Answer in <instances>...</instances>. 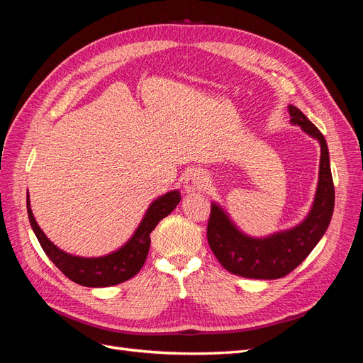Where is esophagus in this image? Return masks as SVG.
<instances>
[{
	"mask_svg": "<svg viewBox=\"0 0 363 363\" xmlns=\"http://www.w3.org/2000/svg\"><path fill=\"white\" fill-rule=\"evenodd\" d=\"M206 175L200 171H191L184 175L183 179V188H184V192L186 194H192V192H196V191H201L204 186L207 184L206 183Z\"/></svg>",
	"mask_w": 363,
	"mask_h": 363,
	"instance_id": "esophagus-1",
	"label": "esophagus"
}]
</instances>
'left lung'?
<instances>
[{"label": "left lung", "instance_id": "obj_1", "mask_svg": "<svg viewBox=\"0 0 363 363\" xmlns=\"http://www.w3.org/2000/svg\"><path fill=\"white\" fill-rule=\"evenodd\" d=\"M288 108L291 123L301 127L321 145L320 177L309 215L289 230L267 238H251L240 232L221 206L212 203L207 224L208 245L228 272L245 279L272 280L288 276L320 242L333 215L335 186L327 142L300 108L292 104Z\"/></svg>", "mask_w": 363, "mask_h": 363}]
</instances>
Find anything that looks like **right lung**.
I'll return each mask as SVG.
<instances>
[{"label": "right lung", "mask_w": 363, "mask_h": 363, "mask_svg": "<svg viewBox=\"0 0 363 363\" xmlns=\"http://www.w3.org/2000/svg\"><path fill=\"white\" fill-rule=\"evenodd\" d=\"M182 196L179 191H171L159 196L148 207L145 216L142 218L136 232L119 250L101 257H80L72 256L69 252L57 248L42 232L33 216L30 200L27 195V212L33 232H35L42 250L50 260L56 265L69 280L87 288H106L123 283L136 274L144 267L148 256L151 239L150 235L156 228L160 219L168 216Z\"/></svg>", "instance_id": "1"}]
</instances>
